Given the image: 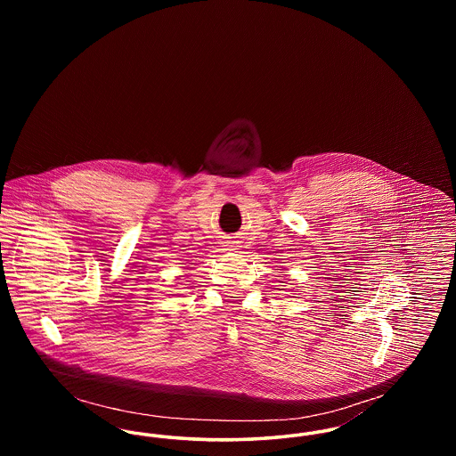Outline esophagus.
Here are the masks:
<instances>
[{
  "label": "esophagus",
  "mask_w": 456,
  "mask_h": 456,
  "mask_svg": "<svg viewBox=\"0 0 456 456\" xmlns=\"http://www.w3.org/2000/svg\"><path fill=\"white\" fill-rule=\"evenodd\" d=\"M227 249H229V251H234V249H238V242H234V240L227 242Z\"/></svg>",
  "instance_id": "1"
}]
</instances>
